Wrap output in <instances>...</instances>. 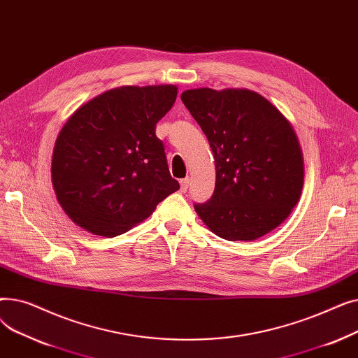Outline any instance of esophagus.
<instances>
[{"mask_svg":"<svg viewBox=\"0 0 358 358\" xmlns=\"http://www.w3.org/2000/svg\"><path fill=\"white\" fill-rule=\"evenodd\" d=\"M189 185H190V178H189V177L182 178V180L180 181V187H181V192H182V193L187 192V189H189Z\"/></svg>","mask_w":358,"mask_h":358,"instance_id":"34e87169","label":"esophagus"}]
</instances>
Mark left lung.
Returning a JSON list of instances; mask_svg holds the SVG:
<instances>
[{
	"mask_svg": "<svg viewBox=\"0 0 358 358\" xmlns=\"http://www.w3.org/2000/svg\"><path fill=\"white\" fill-rule=\"evenodd\" d=\"M181 100L216 164L213 196L194 204L206 227L228 241H254L275 229L303 187V155L289 120L245 88L187 90Z\"/></svg>",
	"mask_w": 358,
	"mask_h": 358,
	"instance_id": "left-lung-1",
	"label": "left lung"
}]
</instances>
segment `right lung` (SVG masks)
I'll return each instance as SVG.
<instances>
[{"label": "right lung", "instance_id": "1", "mask_svg": "<svg viewBox=\"0 0 358 358\" xmlns=\"http://www.w3.org/2000/svg\"><path fill=\"white\" fill-rule=\"evenodd\" d=\"M176 99V85H126L68 119L55 143L52 182L72 222L94 235L117 236L180 189L155 135Z\"/></svg>", "mask_w": 358, "mask_h": 358}]
</instances>
